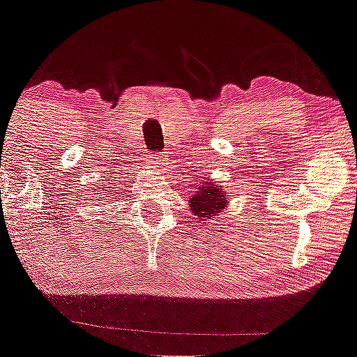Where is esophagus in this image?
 Segmentation results:
<instances>
[{"label": "esophagus", "mask_w": 357, "mask_h": 357, "mask_svg": "<svg viewBox=\"0 0 357 357\" xmlns=\"http://www.w3.org/2000/svg\"><path fill=\"white\" fill-rule=\"evenodd\" d=\"M162 160H164V155H162V153H152V157H150V165H152V167H158V165L162 164Z\"/></svg>", "instance_id": "obj_1"}]
</instances>
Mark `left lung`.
I'll return each mask as SVG.
<instances>
[{"mask_svg":"<svg viewBox=\"0 0 357 357\" xmlns=\"http://www.w3.org/2000/svg\"><path fill=\"white\" fill-rule=\"evenodd\" d=\"M226 205H228V195L222 192L221 186L211 181L200 185L197 193H193L190 199V208L193 215H199V219H204V221L211 219L212 215L221 214Z\"/></svg>","mask_w":357,"mask_h":357,"instance_id":"1","label":"left lung"}]
</instances>
